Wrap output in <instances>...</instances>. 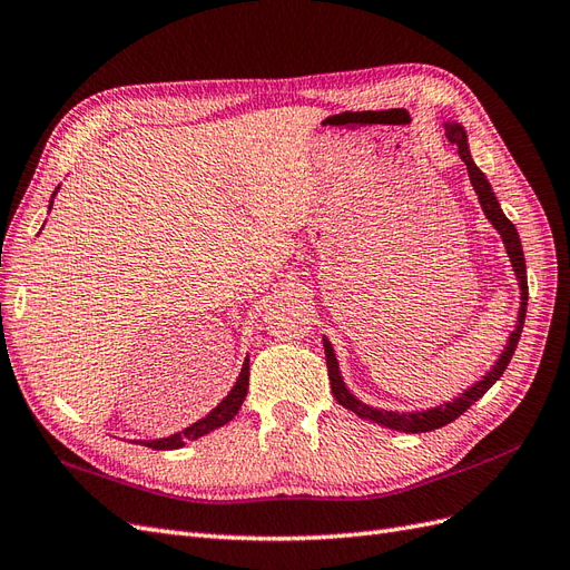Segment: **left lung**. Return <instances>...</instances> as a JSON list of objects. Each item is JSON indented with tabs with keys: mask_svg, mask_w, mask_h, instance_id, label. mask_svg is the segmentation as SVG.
Wrapping results in <instances>:
<instances>
[{
	"mask_svg": "<svg viewBox=\"0 0 570 570\" xmlns=\"http://www.w3.org/2000/svg\"><path fill=\"white\" fill-rule=\"evenodd\" d=\"M444 130H446V137H450V142L456 145L461 161L465 164V168H469V178H471V185H473L475 195H478V202L482 206V214H485V218L492 223V228L499 233V237H502L504 249L509 254L511 268H513V275H515V281H519L521 304H519V316H515L513 331H511V335H509V340L504 344L502 354H499V358H494V364L490 366V371L482 375L480 381H475L473 385L465 387L459 396H454L452 402H444V404L430 406V409H423V411H387V409H375V406H371L366 402H361L358 396L347 387V383H344L342 371H340V361L335 356L333 344H331V340L323 335L325 364H327V375H331V387H333L335 400L344 409L354 411L356 416L366 419V421H373V423L383 425V428L396 430V433H430V430H438V428H442L446 423H452L454 419L461 416L465 409H471L480 400V396L485 394L499 381V377H502V373L507 371L509 361H511V356L515 352V344H519V340H521L523 323H525L528 273H525V256H523L519 230H515L513 223L504 216L502 206H499V199L494 195V189H492L488 176L482 174V170L475 166V161L471 157V147H469V135H465L463 126L459 124V120H446Z\"/></svg>",
	"mask_w": 570,
	"mask_h": 570,
	"instance_id": "obj_1",
	"label": "left lung"
}]
</instances>
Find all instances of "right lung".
Here are the masks:
<instances>
[{
  "mask_svg": "<svg viewBox=\"0 0 570 570\" xmlns=\"http://www.w3.org/2000/svg\"><path fill=\"white\" fill-rule=\"evenodd\" d=\"M59 193V187L55 189V195H51L49 199V212H51V204H55V197ZM247 387H249V356H245V364L243 368H239V375L235 385L230 387V392L223 396V400L206 413L204 419L195 421L193 425H187L183 430H178V433L168 435V438H159V440H137L145 446H151V450H180V446H185V442L189 440H199L204 435H209L212 430L226 425L228 421L235 419V413L239 411V406H243L245 396H247Z\"/></svg>",
  "mask_w": 570,
  "mask_h": 570,
  "instance_id": "1",
  "label": "right lung"
}]
</instances>
